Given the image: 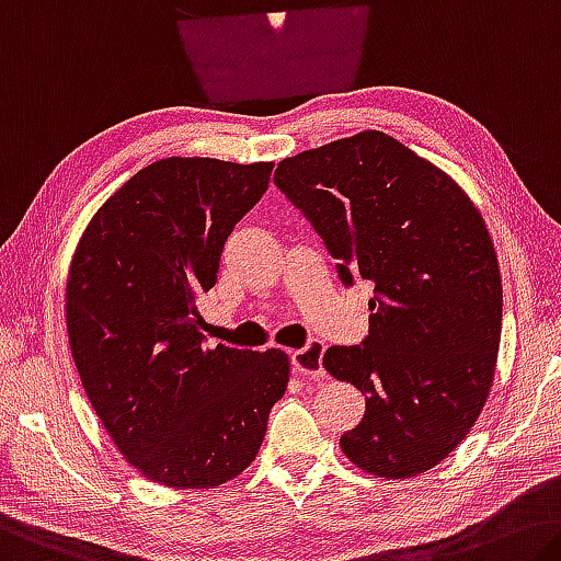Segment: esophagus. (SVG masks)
Listing matches in <instances>:
<instances>
[{"instance_id": "34e87169", "label": "esophagus", "mask_w": 561, "mask_h": 561, "mask_svg": "<svg viewBox=\"0 0 561 561\" xmlns=\"http://www.w3.org/2000/svg\"><path fill=\"white\" fill-rule=\"evenodd\" d=\"M289 357H291V369H295L301 379H312V381L324 379V369H322L324 342H317V340L309 342L305 350H295Z\"/></svg>"}]
</instances>
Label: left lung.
I'll return each mask as SVG.
<instances>
[{"mask_svg": "<svg viewBox=\"0 0 561 561\" xmlns=\"http://www.w3.org/2000/svg\"><path fill=\"white\" fill-rule=\"evenodd\" d=\"M274 184L324 239L344 287H375L369 334L322 359L367 394L340 439L346 459L387 479L437 467L474 426L500 352L502 279L482 215L451 176L375 129L282 159Z\"/></svg>", "mask_w": 561, "mask_h": 561, "instance_id": "1", "label": "left lung"}]
</instances>
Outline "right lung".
Here are the masks:
<instances>
[{"mask_svg": "<svg viewBox=\"0 0 561 561\" xmlns=\"http://www.w3.org/2000/svg\"><path fill=\"white\" fill-rule=\"evenodd\" d=\"M272 167L159 159L79 239L67 279L77 371L124 459L164 486L211 489L244 472L287 389L282 350H207L197 305Z\"/></svg>", "mask_w": 561, "mask_h": 561, "instance_id": "right-lung-1", "label": "right lung"}]
</instances>
